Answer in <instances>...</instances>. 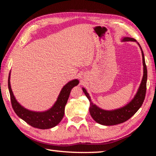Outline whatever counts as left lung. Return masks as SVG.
<instances>
[{"mask_svg":"<svg viewBox=\"0 0 156 156\" xmlns=\"http://www.w3.org/2000/svg\"><path fill=\"white\" fill-rule=\"evenodd\" d=\"M122 41H135L137 43L141 50L142 56V63H143V76L141 83L138 88L136 95L132 99V100L123 107L117 108L111 111H107L99 108L91 101V98L89 95L87 90L84 88H82L83 92L87 97L90 101V108L89 111L93 119L96 122L101 125L105 126H112V125L119 124L128 120L129 119L138 111L139 108L142 106L143 101L144 100L145 95L147 90V69L145 63L144 55L141 46L137 41L131 37H123L122 39Z\"/></svg>","mask_w":156,"mask_h":156,"instance_id":"obj_1","label":"left lung"}]
</instances>
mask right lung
<instances>
[{"label": "right lung", "instance_id": "obj_1", "mask_svg": "<svg viewBox=\"0 0 156 156\" xmlns=\"http://www.w3.org/2000/svg\"><path fill=\"white\" fill-rule=\"evenodd\" d=\"M10 74L8 78V88L11 98L12 106L16 114L20 119L34 128L48 129L57 126L64 115L65 106L67 103L72 88L77 86L80 81L73 80L68 82L61 89L57 101L50 109L45 111H33L25 108L17 101L12 92L10 84Z\"/></svg>", "mask_w": 156, "mask_h": 156}]
</instances>
